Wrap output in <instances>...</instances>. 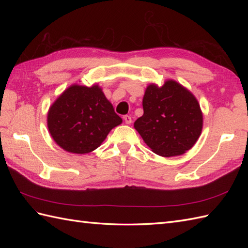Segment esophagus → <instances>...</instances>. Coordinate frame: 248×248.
Masks as SVG:
<instances>
[{
	"label": "esophagus",
	"mask_w": 248,
	"mask_h": 248,
	"mask_svg": "<svg viewBox=\"0 0 248 248\" xmlns=\"http://www.w3.org/2000/svg\"><path fill=\"white\" fill-rule=\"evenodd\" d=\"M124 123L127 124H130L131 123H132V118H131V116H129V115H124Z\"/></svg>",
	"instance_id": "1"
}]
</instances>
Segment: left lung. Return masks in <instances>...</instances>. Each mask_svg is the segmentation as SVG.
I'll return each instance as SVG.
<instances>
[{
    "mask_svg": "<svg viewBox=\"0 0 248 248\" xmlns=\"http://www.w3.org/2000/svg\"><path fill=\"white\" fill-rule=\"evenodd\" d=\"M144 114L134 128L155 154L182 155L196 143L202 129L198 101L186 88L170 80L162 87L151 84L143 99Z\"/></svg>",
    "mask_w": 248,
    "mask_h": 248,
    "instance_id": "8db88e82",
    "label": "left lung"
}]
</instances>
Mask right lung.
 Returning a JSON list of instances; mask_svg holds the SVG:
<instances>
[{
	"label": "right lung",
	"mask_w": 248,
	"mask_h": 248,
	"mask_svg": "<svg viewBox=\"0 0 248 248\" xmlns=\"http://www.w3.org/2000/svg\"><path fill=\"white\" fill-rule=\"evenodd\" d=\"M121 123L98 85L70 86L48 113V128L56 144L78 155L98 148L109 131Z\"/></svg>",
	"instance_id": "add662e5"
}]
</instances>
